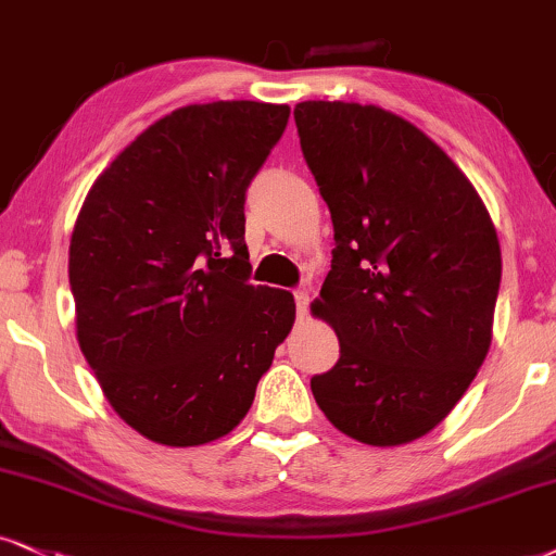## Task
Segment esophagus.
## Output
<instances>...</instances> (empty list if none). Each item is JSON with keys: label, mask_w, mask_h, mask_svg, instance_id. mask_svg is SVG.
I'll list each match as a JSON object with an SVG mask.
<instances>
[{"label": "esophagus", "mask_w": 556, "mask_h": 556, "mask_svg": "<svg viewBox=\"0 0 556 556\" xmlns=\"http://www.w3.org/2000/svg\"><path fill=\"white\" fill-rule=\"evenodd\" d=\"M293 299H296V314L301 319L306 314V309H309V291L296 289V291H293Z\"/></svg>", "instance_id": "obj_1"}]
</instances>
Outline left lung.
<instances>
[{
  "instance_id": "left-lung-1",
  "label": "left lung",
  "mask_w": 556,
  "mask_h": 556,
  "mask_svg": "<svg viewBox=\"0 0 556 556\" xmlns=\"http://www.w3.org/2000/svg\"><path fill=\"white\" fill-rule=\"evenodd\" d=\"M293 118L334 226L312 314L338 334L340 358L312 394L355 441L413 443L488 358L503 273L495 224L456 162L402 115L306 100Z\"/></svg>"
}]
</instances>
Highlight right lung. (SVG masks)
Returning a JSON list of instances; mask_svg holds the SVG:
<instances>
[{
  "label": "right lung",
  "mask_w": 556,
  "mask_h": 556,
  "mask_svg": "<svg viewBox=\"0 0 556 556\" xmlns=\"http://www.w3.org/2000/svg\"><path fill=\"white\" fill-rule=\"evenodd\" d=\"M291 108L185 105L94 180L68 244L77 340L123 422L162 445L216 441L244 420L291 332L289 291L250 283L247 185Z\"/></svg>",
  "instance_id": "add662e5"
}]
</instances>
